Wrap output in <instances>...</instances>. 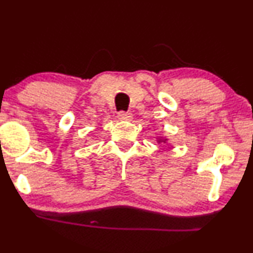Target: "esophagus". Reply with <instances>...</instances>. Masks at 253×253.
<instances>
[{"instance_id":"1","label":"esophagus","mask_w":253,"mask_h":253,"mask_svg":"<svg viewBox=\"0 0 253 253\" xmlns=\"http://www.w3.org/2000/svg\"><path fill=\"white\" fill-rule=\"evenodd\" d=\"M118 118L120 120H132L133 115L130 112H124V110H121V112L118 113Z\"/></svg>"}]
</instances>
